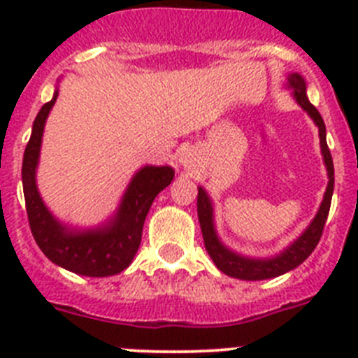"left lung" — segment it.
<instances>
[{"mask_svg":"<svg viewBox=\"0 0 358 358\" xmlns=\"http://www.w3.org/2000/svg\"><path fill=\"white\" fill-rule=\"evenodd\" d=\"M289 85L294 90V96L299 102V106L312 116V120L315 122V125L319 127V138H321V150L322 156H324V164H327L328 170V188L324 199L321 202V208H319V213L315 215V218L312 220V224L308 226V229L303 233L296 242L287 249L285 252H281L276 258H271V260H249V258H242V256L231 252L229 249H226L222 243L218 242L217 235H215L213 229V217H211V204L210 199H208L206 192L202 188H199L197 195V215L199 222H201L202 229V238H204V245H206L208 255L211 256V260L215 262L220 271L224 274L231 278H238V280H268V278H276L280 274H285L292 268H296L297 265H301L303 262L312 255L315 248H317L319 240H321L322 229H324V224H327L328 211H330L331 204V194H334V161H331L330 148L327 145V127H324V122H322L319 110L315 109L312 103L308 102L306 98V85L297 73L290 75L289 77Z\"/></svg>","mask_w":358,"mask_h":358,"instance_id":"1","label":"left lung"}]
</instances>
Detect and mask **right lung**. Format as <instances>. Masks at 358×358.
<instances>
[{"label": "right lung", "instance_id": "right-lung-1", "mask_svg": "<svg viewBox=\"0 0 358 358\" xmlns=\"http://www.w3.org/2000/svg\"><path fill=\"white\" fill-rule=\"evenodd\" d=\"M57 94L41 107L31 127L30 141L23 156V192L28 224L41 251L53 264L82 276H113L131 265L140 249L141 233L152 202L161 189L172 182L170 166H145L136 173L123 197L118 215L109 227L85 233H71L52 217L43 204L36 186V166L39 159L41 138L46 116L55 103Z\"/></svg>", "mask_w": 358, "mask_h": 358}]
</instances>
